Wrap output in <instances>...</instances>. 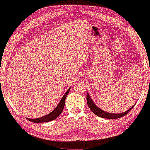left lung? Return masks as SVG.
<instances>
[{"label": "left lung", "mask_w": 150, "mask_h": 150, "mask_svg": "<svg viewBox=\"0 0 150 150\" xmlns=\"http://www.w3.org/2000/svg\"><path fill=\"white\" fill-rule=\"evenodd\" d=\"M87 105L89 106L90 109L91 110V111L93 112L94 114L96 115L98 117H100L102 118H106V119H118L121 118L122 117H124L130 111L131 109H132V108L134 107V106L132 107H131L130 109L126 110V112H122V113H117V114H114V113H109V112L104 111L103 110L100 109L95 104L93 103V102L92 101L91 98L89 94H87Z\"/></svg>", "instance_id": "left-lung-1"}]
</instances>
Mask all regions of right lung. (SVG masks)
<instances>
[{
    "label": "right lung",
    "instance_id": "1",
    "mask_svg": "<svg viewBox=\"0 0 150 150\" xmlns=\"http://www.w3.org/2000/svg\"><path fill=\"white\" fill-rule=\"evenodd\" d=\"M70 89H69L67 90L66 93H65V95L63 96L62 99L61 100L59 104L57 105V106L55 108L54 110H53L50 113H49L47 115H45L42 117H40V118H37V119H29L27 118L30 122H34V123H42V122H50V121H52L57 119L58 117L60 115L61 112H62L63 108H64L65 106V98H66L67 96L68 95V93Z\"/></svg>",
    "mask_w": 150,
    "mask_h": 150
}]
</instances>
